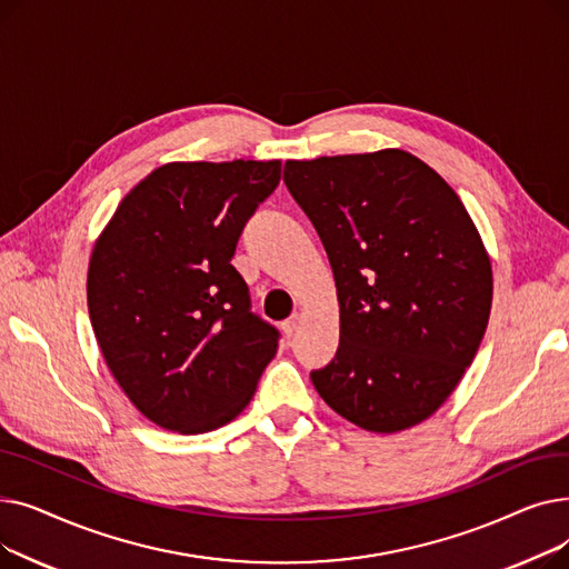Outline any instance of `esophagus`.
<instances>
[{
    "mask_svg": "<svg viewBox=\"0 0 569 569\" xmlns=\"http://www.w3.org/2000/svg\"><path fill=\"white\" fill-rule=\"evenodd\" d=\"M300 320H302V318L295 313V316H290V318L283 322V332H286V337H295V332L300 330Z\"/></svg>",
    "mask_w": 569,
    "mask_h": 569,
    "instance_id": "esophagus-1",
    "label": "esophagus"
}]
</instances>
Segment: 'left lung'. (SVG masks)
I'll use <instances>...</instances> for the list:
<instances>
[{"instance_id":"left-lung-1","label":"left lung","mask_w":569,"mask_h":569,"mask_svg":"<svg viewBox=\"0 0 569 569\" xmlns=\"http://www.w3.org/2000/svg\"><path fill=\"white\" fill-rule=\"evenodd\" d=\"M283 182L330 258L341 339L318 395L376 433L455 392L491 313V260L445 179L401 149L286 161Z\"/></svg>"}]
</instances>
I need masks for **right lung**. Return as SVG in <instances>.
Masks as SVG:
<instances>
[{
    "label": "right lung",
    "instance_id": "obj_1",
    "mask_svg": "<svg viewBox=\"0 0 569 569\" xmlns=\"http://www.w3.org/2000/svg\"><path fill=\"white\" fill-rule=\"evenodd\" d=\"M281 161L168 163L122 200L92 251L87 307L106 365L154 425L204 433L247 408L279 348L230 264Z\"/></svg>",
    "mask_w": 569,
    "mask_h": 569
}]
</instances>
